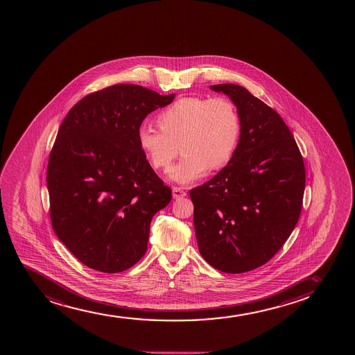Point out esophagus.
Returning a JSON list of instances; mask_svg holds the SVG:
<instances>
[{"label":"esophagus","instance_id":"obj_1","mask_svg":"<svg viewBox=\"0 0 355 355\" xmlns=\"http://www.w3.org/2000/svg\"><path fill=\"white\" fill-rule=\"evenodd\" d=\"M186 194H187V193L184 192V189L181 187L173 188V196H174V199L184 198V196H186Z\"/></svg>","mask_w":355,"mask_h":355}]
</instances>
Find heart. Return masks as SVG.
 Returning a JSON list of instances; mask_svg holds the SVG:
<instances>
[{
	"mask_svg": "<svg viewBox=\"0 0 355 355\" xmlns=\"http://www.w3.org/2000/svg\"><path fill=\"white\" fill-rule=\"evenodd\" d=\"M157 125L159 130L139 129V148L151 166L163 171L171 168L181 148L184 156L171 171V179L180 184L196 181L208 168L225 167L241 139V114L227 98H180L159 112Z\"/></svg>",
	"mask_w": 355,
	"mask_h": 355,
	"instance_id": "obj_1",
	"label": "heart"
}]
</instances>
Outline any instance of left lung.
Listing matches in <instances>:
<instances>
[{"label": "left lung", "instance_id": "8db88e82", "mask_svg": "<svg viewBox=\"0 0 355 355\" xmlns=\"http://www.w3.org/2000/svg\"><path fill=\"white\" fill-rule=\"evenodd\" d=\"M232 99L241 132L231 161L189 192L201 256L223 272L257 269L284 245L297 224L306 168L281 116L243 86H211Z\"/></svg>", "mask_w": 355, "mask_h": 355}]
</instances>
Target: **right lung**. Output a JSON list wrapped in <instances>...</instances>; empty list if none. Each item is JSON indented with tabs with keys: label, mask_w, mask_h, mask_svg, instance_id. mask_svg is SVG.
<instances>
[{
	"label": "right lung",
	"mask_w": 355,
	"mask_h": 355,
	"mask_svg": "<svg viewBox=\"0 0 355 355\" xmlns=\"http://www.w3.org/2000/svg\"><path fill=\"white\" fill-rule=\"evenodd\" d=\"M174 98L134 84L107 86L62 121L47 166L49 216L87 268L122 272L147 251L151 219L171 202V189L139 148V130Z\"/></svg>",
	"instance_id": "right-lung-1"
}]
</instances>
